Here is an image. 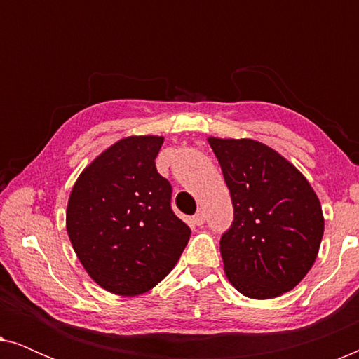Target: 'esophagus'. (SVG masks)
Returning <instances> with one entry per match:
<instances>
[{
    "label": "esophagus",
    "instance_id": "esophagus-1",
    "mask_svg": "<svg viewBox=\"0 0 359 359\" xmlns=\"http://www.w3.org/2000/svg\"><path fill=\"white\" fill-rule=\"evenodd\" d=\"M204 220H205L204 212H198V214H196L194 217H193V224H194V225H203Z\"/></svg>",
    "mask_w": 359,
    "mask_h": 359
}]
</instances>
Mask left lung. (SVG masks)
Returning a JSON list of instances; mask_svg holds the SVG:
<instances>
[{"label": "left lung", "mask_w": 359, "mask_h": 359, "mask_svg": "<svg viewBox=\"0 0 359 359\" xmlns=\"http://www.w3.org/2000/svg\"><path fill=\"white\" fill-rule=\"evenodd\" d=\"M208 140L233 204V222L220 238L229 281L252 299L291 291L317 258L320 201L301 171L262 142Z\"/></svg>", "instance_id": "obj_1"}]
</instances>
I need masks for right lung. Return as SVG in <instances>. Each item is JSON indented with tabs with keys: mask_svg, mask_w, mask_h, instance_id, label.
Segmentation results:
<instances>
[{
	"mask_svg": "<svg viewBox=\"0 0 359 359\" xmlns=\"http://www.w3.org/2000/svg\"><path fill=\"white\" fill-rule=\"evenodd\" d=\"M163 137H126L88 165L73 186L67 232L102 289L139 296L175 268L191 229L171 209V184L155 166Z\"/></svg>",
	"mask_w": 359,
	"mask_h": 359,
	"instance_id": "1",
	"label": "right lung"
}]
</instances>
